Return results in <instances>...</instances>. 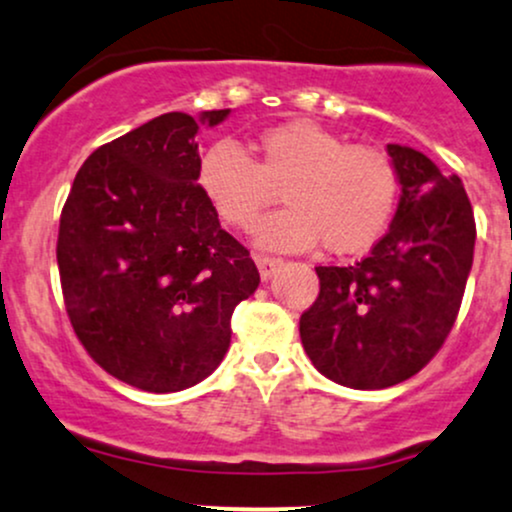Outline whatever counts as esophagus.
Wrapping results in <instances>:
<instances>
[{
	"mask_svg": "<svg viewBox=\"0 0 512 512\" xmlns=\"http://www.w3.org/2000/svg\"><path fill=\"white\" fill-rule=\"evenodd\" d=\"M255 262H257V269H260L262 279H269V276L281 267L279 257H272V255H257Z\"/></svg>",
	"mask_w": 512,
	"mask_h": 512,
	"instance_id": "1",
	"label": "esophagus"
}]
</instances>
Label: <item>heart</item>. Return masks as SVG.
<instances>
[{"mask_svg":"<svg viewBox=\"0 0 512 512\" xmlns=\"http://www.w3.org/2000/svg\"><path fill=\"white\" fill-rule=\"evenodd\" d=\"M199 187L228 226L248 231L281 192L286 209L260 221L264 248L305 250L322 240L334 255L370 248L392 219L399 173L378 146L346 139L310 120L264 129L255 156L221 142L199 161Z\"/></svg>","mask_w":512,"mask_h":512,"instance_id":"heart-1","label":"heart"}]
</instances>
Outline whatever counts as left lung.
<instances>
[{"instance_id":"1","label":"left lung","mask_w":512,"mask_h":512,"mask_svg":"<svg viewBox=\"0 0 512 512\" xmlns=\"http://www.w3.org/2000/svg\"><path fill=\"white\" fill-rule=\"evenodd\" d=\"M402 185L390 231L349 267H315L301 342L325 378L354 390L404 383L438 354L460 313L477 223L457 175L387 144Z\"/></svg>"}]
</instances>
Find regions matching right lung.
<instances>
[{
	"label": "right lung",
	"mask_w": 512,
	"mask_h": 512,
	"mask_svg": "<svg viewBox=\"0 0 512 512\" xmlns=\"http://www.w3.org/2000/svg\"><path fill=\"white\" fill-rule=\"evenodd\" d=\"M199 120L166 113L98 146L62 207L57 267L86 354L146 392L197 385L231 344L260 272L199 187Z\"/></svg>",
	"instance_id": "right-lung-1"
}]
</instances>
